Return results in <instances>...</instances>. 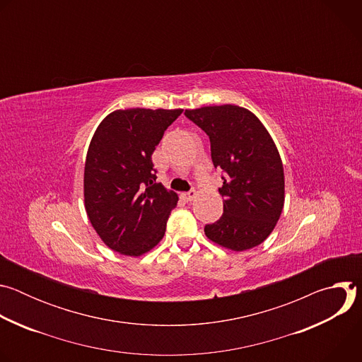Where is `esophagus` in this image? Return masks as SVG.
<instances>
[{"mask_svg": "<svg viewBox=\"0 0 362 362\" xmlns=\"http://www.w3.org/2000/svg\"><path fill=\"white\" fill-rule=\"evenodd\" d=\"M194 197H196V190H194V189L182 193V199H183L185 202H190V200H193Z\"/></svg>", "mask_w": 362, "mask_h": 362, "instance_id": "1", "label": "esophagus"}]
</instances>
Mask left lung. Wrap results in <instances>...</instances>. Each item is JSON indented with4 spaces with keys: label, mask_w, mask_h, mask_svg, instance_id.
<instances>
[{
    "label": "left lung",
    "mask_w": 362,
    "mask_h": 362,
    "mask_svg": "<svg viewBox=\"0 0 362 362\" xmlns=\"http://www.w3.org/2000/svg\"><path fill=\"white\" fill-rule=\"evenodd\" d=\"M185 116L209 136L214 166L223 172V215L204 226L206 236L236 252L261 245L285 200L284 166L272 137L259 119L239 106L200 107Z\"/></svg>",
    "instance_id": "8db88e82"
}]
</instances>
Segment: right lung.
Listing matches in <instances>:
<instances>
[{"label":"right lung","instance_id":"right-lung-1","mask_svg":"<svg viewBox=\"0 0 362 362\" xmlns=\"http://www.w3.org/2000/svg\"><path fill=\"white\" fill-rule=\"evenodd\" d=\"M183 110L127 109L97 127L86 158L87 216L110 249L140 256L166 232L177 194L158 183L151 154Z\"/></svg>","mask_w":362,"mask_h":362}]
</instances>
